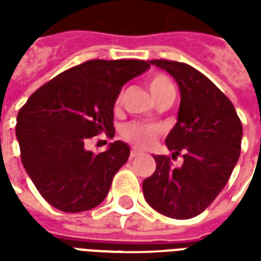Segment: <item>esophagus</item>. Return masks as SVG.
Returning <instances> with one entry per match:
<instances>
[{
    "mask_svg": "<svg viewBox=\"0 0 261 261\" xmlns=\"http://www.w3.org/2000/svg\"><path fill=\"white\" fill-rule=\"evenodd\" d=\"M139 154H140V151L138 150V149H135V147H132V149H130V157H132V159L136 156H139Z\"/></svg>",
    "mask_w": 261,
    "mask_h": 261,
    "instance_id": "34e87169",
    "label": "esophagus"
}]
</instances>
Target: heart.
I'll return each instance as SVG.
<instances>
[{
  "label": "heart",
  "instance_id": "heart-1",
  "mask_svg": "<svg viewBox=\"0 0 261 261\" xmlns=\"http://www.w3.org/2000/svg\"><path fill=\"white\" fill-rule=\"evenodd\" d=\"M171 88H173V84H171V81L167 75L156 74L149 80V90H150L154 99L159 95H162L164 91L171 90ZM122 98H123L122 94L116 97V107L121 105ZM121 134L127 142L134 143L135 146L147 147L157 139V136L160 134V127L157 125H153V123H146V122H130V123H126L122 127Z\"/></svg>",
  "mask_w": 261,
  "mask_h": 261
}]
</instances>
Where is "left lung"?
<instances>
[{
  "mask_svg": "<svg viewBox=\"0 0 261 261\" xmlns=\"http://www.w3.org/2000/svg\"><path fill=\"white\" fill-rule=\"evenodd\" d=\"M173 75L180 87L178 121L166 138L173 156H154L156 170L143 181V195L159 214L190 219L205 211L226 186L238 163L242 122L212 81L186 63L150 60ZM183 154L174 166L171 159Z\"/></svg>",
  "mask_w": 261,
  "mask_h": 261,
  "instance_id": "obj_1",
  "label": "left lung"
}]
</instances>
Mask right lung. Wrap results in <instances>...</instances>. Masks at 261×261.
Instances as JSON below:
<instances>
[{
    "mask_svg": "<svg viewBox=\"0 0 261 261\" xmlns=\"http://www.w3.org/2000/svg\"><path fill=\"white\" fill-rule=\"evenodd\" d=\"M150 67L145 60H88L39 87L16 116L21 160L40 195L56 210L83 212L107 197L130 149L116 140L94 154L87 142L114 138L122 86Z\"/></svg>",
    "mask_w": 261,
    "mask_h": 261,
    "instance_id": "obj_1",
    "label": "right lung"
}]
</instances>
